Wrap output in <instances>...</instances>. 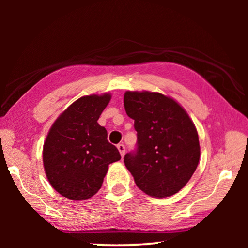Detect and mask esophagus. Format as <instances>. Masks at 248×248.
Segmentation results:
<instances>
[{"label": "esophagus", "instance_id": "esophagus-1", "mask_svg": "<svg viewBox=\"0 0 248 248\" xmlns=\"http://www.w3.org/2000/svg\"><path fill=\"white\" fill-rule=\"evenodd\" d=\"M117 148H118V151L120 152L121 156H124V153H125V146L124 144H118V145H117Z\"/></svg>", "mask_w": 248, "mask_h": 248}]
</instances>
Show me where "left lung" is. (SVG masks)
<instances>
[{
	"mask_svg": "<svg viewBox=\"0 0 248 248\" xmlns=\"http://www.w3.org/2000/svg\"><path fill=\"white\" fill-rule=\"evenodd\" d=\"M127 115L134 120L137 149L124 155V165L146 195L173 196L198 166V132L186 110L173 98L155 92H125Z\"/></svg>",
	"mask_w": 248,
	"mask_h": 248,
	"instance_id": "left-lung-1",
	"label": "left lung"
}]
</instances>
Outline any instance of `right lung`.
Listing matches in <instances>:
<instances>
[{"label": "right lung", "mask_w": 248, "mask_h": 248, "mask_svg": "<svg viewBox=\"0 0 248 248\" xmlns=\"http://www.w3.org/2000/svg\"><path fill=\"white\" fill-rule=\"evenodd\" d=\"M110 94L83 96L58 117L46 138L43 159L49 183L71 200H85L97 192L108 165L121 158L97 120Z\"/></svg>", "instance_id": "right-lung-1"}]
</instances>
